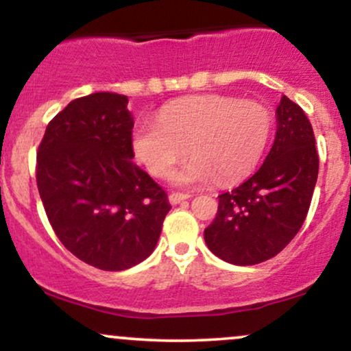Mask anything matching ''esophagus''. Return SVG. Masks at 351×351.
I'll return each instance as SVG.
<instances>
[{"instance_id": "34e87169", "label": "esophagus", "mask_w": 351, "mask_h": 351, "mask_svg": "<svg viewBox=\"0 0 351 351\" xmlns=\"http://www.w3.org/2000/svg\"><path fill=\"white\" fill-rule=\"evenodd\" d=\"M189 198V195H186V193H171L170 195V203L171 204H180L183 203V201H186Z\"/></svg>"}]
</instances>
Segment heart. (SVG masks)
<instances>
[{
  "mask_svg": "<svg viewBox=\"0 0 351 351\" xmlns=\"http://www.w3.org/2000/svg\"><path fill=\"white\" fill-rule=\"evenodd\" d=\"M274 114L259 100L196 95L165 106L156 120L135 125V156L156 178H167L188 150L193 158L176 176L184 186L217 180L236 184L256 170L271 142Z\"/></svg>",
  "mask_w": 351,
  "mask_h": 351,
  "instance_id": "heart-1",
  "label": "heart"
}]
</instances>
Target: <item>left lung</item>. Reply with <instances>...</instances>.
Here are the masks:
<instances>
[{"label":"left lung","mask_w":351,"mask_h":351,"mask_svg":"<svg viewBox=\"0 0 351 351\" xmlns=\"http://www.w3.org/2000/svg\"><path fill=\"white\" fill-rule=\"evenodd\" d=\"M318 176L312 123L289 97L277 107V134L267 158L249 180L219 195L215 221L204 229L209 251L236 265L277 256L307 217Z\"/></svg>","instance_id":"obj_1"}]
</instances>
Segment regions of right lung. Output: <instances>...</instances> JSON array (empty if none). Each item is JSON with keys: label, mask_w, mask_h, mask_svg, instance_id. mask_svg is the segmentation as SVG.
Segmentation results:
<instances>
[{"label": "right lung", "mask_w": 351, "mask_h": 351, "mask_svg": "<svg viewBox=\"0 0 351 351\" xmlns=\"http://www.w3.org/2000/svg\"><path fill=\"white\" fill-rule=\"evenodd\" d=\"M127 95L72 100L47 123L36 181L47 219L67 251L102 271L147 259L171 209L165 189L132 162Z\"/></svg>", "instance_id": "1"}]
</instances>
